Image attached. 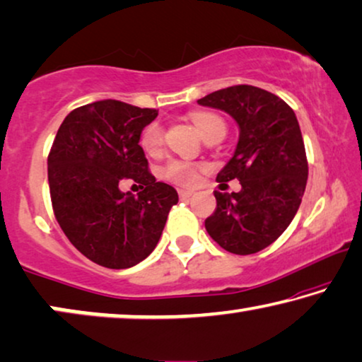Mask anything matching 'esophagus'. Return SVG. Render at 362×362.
I'll list each match as a JSON object with an SVG mask.
<instances>
[{
	"instance_id": "esophagus-1",
	"label": "esophagus",
	"mask_w": 362,
	"mask_h": 362,
	"mask_svg": "<svg viewBox=\"0 0 362 362\" xmlns=\"http://www.w3.org/2000/svg\"><path fill=\"white\" fill-rule=\"evenodd\" d=\"M192 191H186V189H181L180 191V199H181V201H187V199H189L191 196H192Z\"/></svg>"
}]
</instances>
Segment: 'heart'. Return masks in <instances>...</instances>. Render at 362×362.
<instances>
[{
	"mask_svg": "<svg viewBox=\"0 0 362 362\" xmlns=\"http://www.w3.org/2000/svg\"><path fill=\"white\" fill-rule=\"evenodd\" d=\"M192 122L199 130V134L202 135V139H206L207 135H211L217 130H223L225 132V122L216 114L211 112H196L192 114ZM140 145L148 155H156L163 146V127L158 122H151L146 125L140 134ZM163 176L171 182L181 186H192L197 181L199 176V166L189 163V161H181V160H171L168 165L165 166Z\"/></svg>",
	"mask_w": 362,
	"mask_h": 362,
	"instance_id": "b5f03b06",
	"label": "heart"
}]
</instances>
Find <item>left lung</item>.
<instances>
[{
	"instance_id": "left-lung-1",
	"label": "left lung",
	"mask_w": 362,
	"mask_h": 362,
	"mask_svg": "<svg viewBox=\"0 0 362 362\" xmlns=\"http://www.w3.org/2000/svg\"><path fill=\"white\" fill-rule=\"evenodd\" d=\"M197 103L228 112L240 127L237 150L217 181L238 180L242 191L214 192L217 209L206 218L207 233L233 255L258 253L289 227L305 191L308 163L296 114L279 96L250 85Z\"/></svg>"
}]
</instances>
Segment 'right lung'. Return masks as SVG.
Wrapping results in <instances>:
<instances>
[{
	"instance_id": "right-lung-1",
	"label": "right lung",
	"mask_w": 362,
	"mask_h": 362,
	"mask_svg": "<svg viewBox=\"0 0 362 362\" xmlns=\"http://www.w3.org/2000/svg\"><path fill=\"white\" fill-rule=\"evenodd\" d=\"M156 116V109L96 101L73 109L52 144L47 171L57 222L81 255L104 268L125 269L145 259L177 204L176 189L155 180L139 145ZM125 179L143 191L120 192Z\"/></svg>"
}]
</instances>
